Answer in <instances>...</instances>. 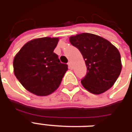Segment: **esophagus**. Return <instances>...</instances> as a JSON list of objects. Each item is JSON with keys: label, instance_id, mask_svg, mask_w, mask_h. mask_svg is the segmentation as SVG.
I'll list each match as a JSON object with an SVG mask.
<instances>
[{"label": "esophagus", "instance_id": "34e87169", "mask_svg": "<svg viewBox=\"0 0 132 132\" xmlns=\"http://www.w3.org/2000/svg\"><path fill=\"white\" fill-rule=\"evenodd\" d=\"M68 66H69V69H71V68H72V64H71V61H69V63H68Z\"/></svg>", "mask_w": 132, "mask_h": 132}]
</instances>
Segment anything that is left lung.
<instances>
[{"label": "left lung", "instance_id": "1", "mask_svg": "<svg viewBox=\"0 0 132 132\" xmlns=\"http://www.w3.org/2000/svg\"><path fill=\"white\" fill-rule=\"evenodd\" d=\"M69 42L79 49L87 66V74L81 80L83 87L95 95L112 88L122 71L119 50L106 39L91 33L71 36Z\"/></svg>", "mask_w": 132, "mask_h": 132}]
</instances>
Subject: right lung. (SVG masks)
<instances>
[{"mask_svg": "<svg viewBox=\"0 0 132 132\" xmlns=\"http://www.w3.org/2000/svg\"><path fill=\"white\" fill-rule=\"evenodd\" d=\"M59 37H42L27 42L13 59L14 74L27 90L46 96L59 87L68 70L54 50Z\"/></svg>", "mask_w": 132, "mask_h": 132, "instance_id": "add662e5", "label": "right lung"}]
</instances>
